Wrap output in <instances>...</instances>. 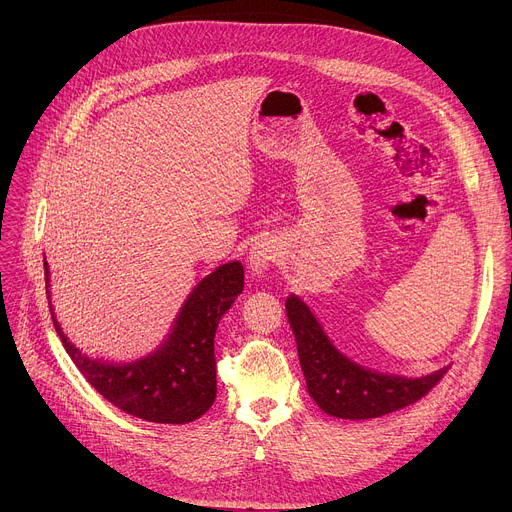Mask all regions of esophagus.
Returning a JSON list of instances; mask_svg holds the SVG:
<instances>
[{
	"mask_svg": "<svg viewBox=\"0 0 512 512\" xmlns=\"http://www.w3.org/2000/svg\"><path fill=\"white\" fill-rule=\"evenodd\" d=\"M275 257H277V247L273 241H259L251 247L249 251V257H247V263H249V269L255 273V275H261L265 273L273 263H275Z\"/></svg>",
	"mask_w": 512,
	"mask_h": 512,
	"instance_id": "34e87169",
	"label": "esophagus"
}]
</instances>
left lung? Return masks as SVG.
Here are the masks:
<instances>
[{
  "label": "left lung",
  "mask_w": 512,
  "mask_h": 512,
  "mask_svg": "<svg viewBox=\"0 0 512 512\" xmlns=\"http://www.w3.org/2000/svg\"><path fill=\"white\" fill-rule=\"evenodd\" d=\"M285 312L298 342L308 393L316 405L340 419H371L403 409L425 397L450 367L419 379L383 375L360 367L330 342L312 310L291 294Z\"/></svg>",
  "instance_id": "8db88e82"
}]
</instances>
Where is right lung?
Here are the masks:
<instances>
[{
	"mask_svg": "<svg viewBox=\"0 0 512 512\" xmlns=\"http://www.w3.org/2000/svg\"><path fill=\"white\" fill-rule=\"evenodd\" d=\"M46 296L54 328L85 379L121 411L152 423H190L204 415L216 397L214 334L225 312L243 291V265L225 263L206 275L188 296L166 342L133 362H105L85 356L62 334Z\"/></svg>",
	"mask_w": 512,
	"mask_h": 512,
	"instance_id": "obj_1",
	"label": "right lung"
}]
</instances>
